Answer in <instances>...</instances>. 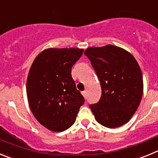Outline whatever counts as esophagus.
I'll list each match as a JSON object with an SVG mask.
<instances>
[{"instance_id":"34e87169","label":"esophagus","mask_w":158,"mask_h":158,"mask_svg":"<svg viewBox=\"0 0 158 158\" xmlns=\"http://www.w3.org/2000/svg\"><path fill=\"white\" fill-rule=\"evenodd\" d=\"M81 93H82V95H83L84 97H85V98H86V96H87V93H86V92L84 91V92H82Z\"/></svg>"}]
</instances>
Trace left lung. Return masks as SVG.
<instances>
[{
  "label": "left lung",
  "instance_id": "left-lung-1",
  "mask_svg": "<svg viewBox=\"0 0 158 158\" xmlns=\"http://www.w3.org/2000/svg\"><path fill=\"white\" fill-rule=\"evenodd\" d=\"M91 62L101 86V96L90 104L95 118L108 128L127 123L139 107L143 93L142 71L133 55L120 47H89Z\"/></svg>",
  "mask_w": 158,
  "mask_h": 158
}]
</instances>
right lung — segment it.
Returning <instances> with one entry per match:
<instances>
[{
    "label": "right lung",
    "mask_w": 158,
    "mask_h": 158,
    "mask_svg": "<svg viewBox=\"0 0 158 158\" xmlns=\"http://www.w3.org/2000/svg\"><path fill=\"white\" fill-rule=\"evenodd\" d=\"M83 49L50 48L34 60L27 80L30 108L40 123L62 132L75 123L85 98L76 88L71 69Z\"/></svg>",
    "instance_id": "add662e5"
}]
</instances>
